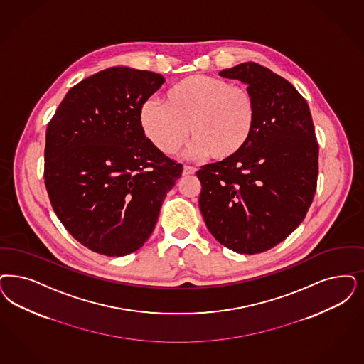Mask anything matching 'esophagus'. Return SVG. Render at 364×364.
I'll list each match as a JSON object with an SVG mask.
<instances>
[{
  "instance_id": "obj_1",
  "label": "esophagus",
  "mask_w": 364,
  "mask_h": 364,
  "mask_svg": "<svg viewBox=\"0 0 364 364\" xmlns=\"http://www.w3.org/2000/svg\"><path fill=\"white\" fill-rule=\"evenodd\" d=\"M195 172H196V168H195V166H191V165H184V168H183V175H193Z\"/></svg>"
}]
</instances>
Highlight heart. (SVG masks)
Listing matches in <instances>:
<instances>
[{"label": "heart", "mask_w": 364, "mask_h": 364, "mask_svg": "<svg viewBox=\"0 0 364 364\" xmlns=\"http://www.w3.org/2000/svg\"><path fill=\"white\" fill-rule=\"evenodd\" d=\"M255 118L250 88L211 75L186 76L165 91L163 105L149 100L139 109L141 126L159 151L173 154L191 133V153L215 161L247 145Z\"/></svg>", "instance_id": "1"}]
</instances>
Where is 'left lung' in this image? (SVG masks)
Segmentation results:
<instances>
[{
	"label": "left lung",
	"instance_id": "1",
	"mask_svg": "<svg viewBox=\"0 0 364 364\" xmlns=\"http://www.w3.org/2000/svg\"><path fill=\"white\" fill-rule=\"evenodd\" d=\"M219 75L249 86L257 118L237 156L196 172L199 207L213 238L251 255L274 247L304 220L317 187L318 144L309 106L287 79L252 62Z\"/></svg>",
	"mask_w": 364,
	"mask_h": 364
}]
</instances>
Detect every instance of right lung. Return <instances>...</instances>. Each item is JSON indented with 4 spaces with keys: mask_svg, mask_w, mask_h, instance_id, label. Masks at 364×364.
<instances>
[{
    "mask_svg": "<svg viewBox=\"0 0 364 364\" xmlns=\"http://www.w3.org/2000/svg\"><path fill=\"white\" fill-rule=\"evenodd\" d=\"M160 74L112 67L71 88L47 127L44 183L52 208L94 252L122 257L151 237L183 165L159 151L139 109Z\"/></svg>",
    "mask_w": 364,
    "mask_h": 364,
    "instance_id": "add662e5",
    "label": "right lung"
}]
</instances>
